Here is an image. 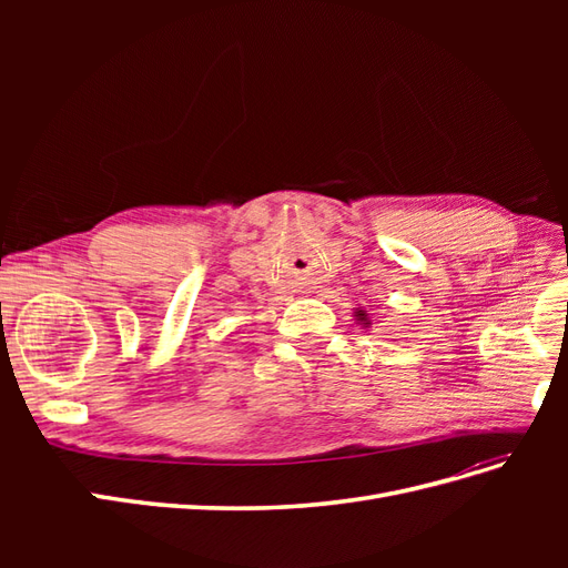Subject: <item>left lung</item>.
Returning <instances> with one entry per match:
<instances>
[{
	"label": "left lung",
	"instance_id": "8db88e82",
	"mask_svg": "<svg viewBox=\"0 0 568 568\" xmlns=\"http://www.w3.org/2000/svg\"><path fill=\"white\" fill-rule=\"evenodd\" d=\"M359 322H365V324H369V320H367V313L365 311H357V315H355Z\"/></svg>",
	"mask_w": 568,
	"mask_h": 568
}]
</instances>
